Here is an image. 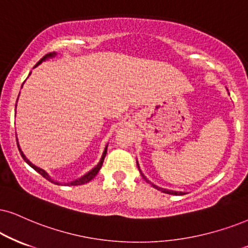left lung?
<instances>
[{"label":"left lung","instance_id":"1","mask_svg":"<svg viewBox=\"0 0 248 248\" xmlns=\"http://www.w3.org/2000/svg\"><path fill=\"white\" fill-rule=\"evenodd\" d=\"M138 168H139V164H138ZM139 171H140V169H139ZM140 172H141V171H140ZM141 176L143 177V178H145V176L142 175L141 173ZM146 179V178H145ZM147 180V179H146ZM148 182V180H147ZM153 186H154L155 188L156 189H158V191H162L163 192V193H167V194H172V195H183V194H185V193H183V192H176V191H169V189H166V188H161V187H158V186H156V185H154V184H152Z\"/></svg>","mask_w":248,"mask_h":248}]
</instances>
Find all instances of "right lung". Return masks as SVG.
Masks as SVG:
<instances>
[{"label":"right lung","instance_id":"add662e5","mask_svg":"<svg viewBox=\"0 0 248 248\" xmlns=\"http://www.w3.org/2000/svg\"><path fill=\"white\" fill-rule=\"evenodd\" d=\"M54 55H55V53H54V51H53V53H49V54L45 55V56H44V57H42V59H41V60H40L38 63H36V65H39V64H40V63H41V62H42V61H45L46 59H48V57H51V56H54ZM36 65H35V66H36ZM18 149H19V152H20V155H21V156H23V158H24V160H25V162H26V163H27V164H29V166H31V167H32V168H33V169H34L35 171H38V172H39V173H40V175H41L42 177H44V178H46V179H48V180H49V182H51V183H55V184H59V183H57V182H54V180H51V179L49 178V176H48V175H47V173H46L44 170H42V169H40V168H38V167H35V166H34V164H32V163H31V162H30L29 160H27V158L25 157V155H24V154H23V153H21V151H20V148H19V146H18ZM106 154H107V148L105 149V152H103V155H102V157H101V161H100V163H99V164H97V166H96L95 168H94V169H93V170H91V171H90V172H88V173H86V175H85V176H82L80 179H77V180H75V182H71V183H69V184H68V185H73V186H76V185H82V184H86V183H88V182H91V180H92V179H93V178H94V177H95V176L97 175V172H99L100 168H101V167H102V163H103V160H105V157H106Z\"/></svg>","mask_w":248,"mask_h":248}]
</instances>
